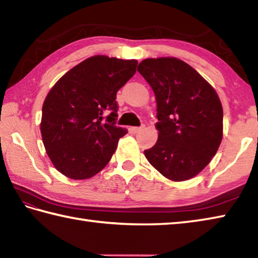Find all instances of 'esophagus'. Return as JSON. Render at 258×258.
<instances>
[{"label":"esophagus","instance_id":"esophagus-1","mask_svg":"<svg viewBox=\"0 0 258 258\" xmlns=\"http://www.w3.org/2000/svg\"><path fill=\"white\" fill-rule=\"evenodd\" d=\"M144 127H145L144 125L136 126V127H132V132H133V133H140V132H142V131L144 130Z\"/></svg>","mask_w":258,"mask_h":258}]
</instances>
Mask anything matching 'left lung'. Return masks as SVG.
<instances>
[{
    "label": "left lung",
    "instance_id": "1",
    "mask_svg": "<svg viewBox=\"0 0 258 258\" xmlns=\"http://www.w3.org/2000/svg\"><path fill=\"white\" fill-rule=\"evenodd\" d=\"M138 72L153 89L159 119V138L144 151L146 159L170 180L194 178L209 164L223 139L218 95L180 59H145Z\"/></svg>",
    "mask_w": 258,
    "mask_h": 258
}]
</instances>
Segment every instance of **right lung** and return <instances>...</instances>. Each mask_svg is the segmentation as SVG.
Segmentation results:
<instances>
[{"instance_id": "obj_1", "label": "right lung", "mask_w": 258, "mask_h": 258, "mask_svg": "<svg viewBox=\"0 0 258 258\" xmlns=\"http://www.w3.org/2000/svg\"><path fill=\"white\" fill-rule=\"evenodd\" d=\"M136 60L95 55L66 73L48 93L40 124L47 154L70 179L97 174L127 130L116 126V93L136 73Z\"/></svg>"}]
</instances>
